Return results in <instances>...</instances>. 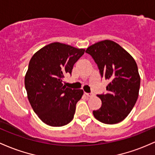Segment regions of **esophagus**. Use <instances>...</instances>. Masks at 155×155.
I'll return each instance as SVG.
<instances>
[{"mask_svg": "<svg viewBox=\"0 0 155 155\" xmlns=\"http://www.w3.org/2000/svg\"><path fill=\"white\" fill-rule=\"evenodd\" d=\"M85 94H86L87 97H93L94 95L93 93H86V92H85Z\"/></svg>", "mask_w": 155, "mask_h": 155, "instance_id": "1", "label": "esophagus"}]
</instances>
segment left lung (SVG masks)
I'll use <instances>...</instances> for the list:
<instances>
[{
	"label": "left lung",
	"instance_id": "1",
	"mask_svg": "<svg viewBox=\"0 0 155 155\" xmlns=\"http://www.w3.org/2000/svg\"><path fill=\"white\" fill-rule=\"evenodd\" d=\"M86 53L92 56L102 77L108 81L106 94L97 95L102 100L95 119L104 124H114L127 117L138 100L140 78L135 59L119 44L103 40L88 47Z\"/></svg>",
	"mask_w": 155,
	"mask_h": 155
}]
</instances>
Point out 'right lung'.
I'll return each mask as SVG.
<instances>
[{
  "label": "right lung",
  "mask_w": 155,
  "mask_h": 155,
  "mask_svg": "<svg viewBox=\"0 0 155 155\" xmlns=\"http://www.w3.org/2000/svg\"><path fill=\"white\" fill-rule=\"evenodd\" d=\"M84 52L83 48L53 42L31 58L25 75V89L33 110L45 124L62 127L74 118L83 91L67 88L62 82L64 74H71L73 65Z\"/></svg>",
  "instance_id": "1"
}]
</instances>
